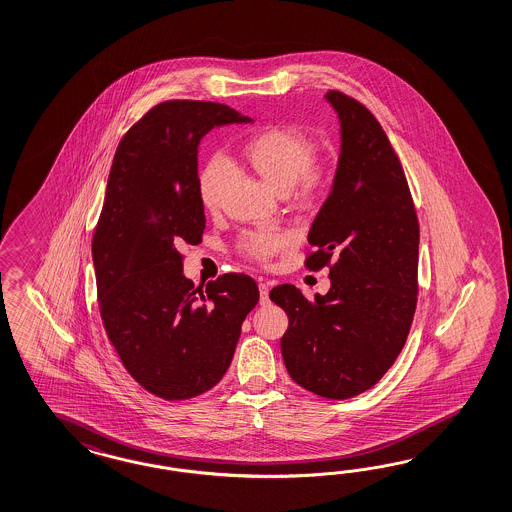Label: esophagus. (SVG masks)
<instances>
[{
  "mask_svg": "<svg viewBox=\"0 0 512 512\" xmlns=\"http://www.w3.org/2000/svg\"><path fill=\"white\" fill-rule=\"evenodd\" d=\"M268 292H270V287L266 285V283H259V294H261V305H266L270 302V298H268Z\"/></svg>",
  "mask_w": 512,
  "mask_h": 512,
  "instance_id": "esophagus-1",
  "label": "esophagus"
}]
</instances>
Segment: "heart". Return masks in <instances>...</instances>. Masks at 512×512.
<instances>
[{"label":"heart","mask_w":512,"mask_h":512,"mask_svg":"<svg viewBox=\"0 0 512 512\" xmlns=\"http://www.w3.org/2000/svg\"><path fill=\"white\" fill-rule=\"evenodd\" d=\"M242 158L249 169L266 182L277 194L287 195L294 190L296 203L311 207L318 203L330 188L332 173L317 164L315 141L292 126H270L246 141ZM229 188V169L223 160H212L199 177V197L208 212L223 207ZM289 246V238L281 233L257 231L242 240V251L249 259L266 263L281 249Z\"/></svg>","instance_id":"heart-1"}]
</instances>
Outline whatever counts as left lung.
I'll use <instances>...</instances> for the list:
<instances>
[{
  "label": "left lung",
  "mask_w": 512,
  "mask_h": 512,
  "mask_svg": "<svg viewBox=\"0 0 512 512\" xmlns=\"http://www.w3.org/2000/svg\"><path fill=\"white\" fill-rule=\"evenodd\" d=\"M341 154L332 192L309 231L305 266L330 268L328 294L309 302L294 285L270 291L289 317L281 337L298 386L326 399L373 387L401 354L417 304L419 223L401 160L356 98L328 91Z\"/></svg>",
  "instance_id": "1"
}]
</instances>
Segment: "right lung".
I'll return each instance as SVG.
<instances>
[{
	"label": "right lung",
	"instance_id": "1",
	"mask_svg": "<svg viewBox=\"0 0 512 512\" xmlns=\"http://www.w3.org/2000/svg\"><path fill=\"white\" fill-rule=\"evenodd\" d=\"M251 123L203 100H167L126 132L111 164L93 235L98 307L126 371L149 393L186 401L229 369L242 322L259 302L246 274L195 289L184 244H199L205 208L197 147L214 126Z\"/></svg>",
	"mask_w": 512,
	"mask_h": 512
}]
</instances>
